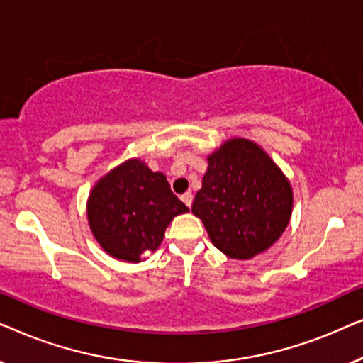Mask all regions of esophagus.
I'll use <instances>...</instances> for the list:
<instances>
[{
    "mask_svg": "<svg viewBox=\"0 0 363 363\" xmlns=\"http://www.w3.org/2000/svg\"><path fill=\"white\" fill-rule=\"evenodd\" d=\"M182 201L185 203V205L190 208L191 206V203H193V193L191 191H186V193H183L182 195Z\"/></svg>",
    "mask_w": 363,
    "mask_h": 363,
    "instance_id": "1",
    "label": "esophagus"
}]
</instances>
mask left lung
<instances>
[{
	"instance_id": "1",
	"label": "left lung",
	"mask_w": 363,
	"mask_h": 363,
	"mask_svg": "<svg viewBox=\"0 0 363 363\" xmlns=\"http://www.w3.org/2000/svg\"><path fill=\"white\" fill-rule=\"evenodd\" d=\"M191 211L218 250L233 259H251L289 225L292 188L257 143L231 138L208 157Z\"/></svg>"
}]
</instances>
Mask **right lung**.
Returning <instances> with one entry per match:
<instances>
[{
	"instance_id": "1",
	"label": "right lung",
	"mask_w": 363,
	"mask_h": 363,
	"mask_svg": "<svg viewBox=\"0 0 363 363\" xmlns=\"http://www.w3.org/2000/svg\"><path fill=\"white\" fill-rule=\"evenodd\" d=\"M188 206L167 177L132 158L102 177L87 200V220L102 250L116 259L140 262L160 246L167 226Z\"/></svg>"
}]
</instances>
